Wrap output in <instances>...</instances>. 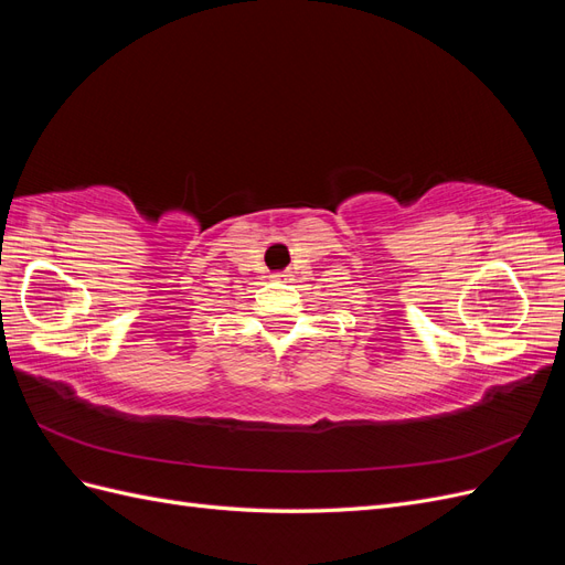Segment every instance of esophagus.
<instances>
[{
  "label": "esophagus",
  "instance_id": "34e87169",
  "mask_svg": "<svg viewBox=\"0 0 565 565\" xmlns=\"http://www.w3.org/2000/svg\"><path fill=\"white\" fill-rule=\"evenodd\" d=\"M270 278H273V280H289V278H292V273H289V270H280V273H273Z\"/></svg>",
  "mask_w": 565,
  "mask_h": 565
}]
</instances>
